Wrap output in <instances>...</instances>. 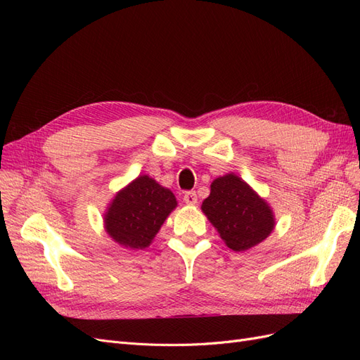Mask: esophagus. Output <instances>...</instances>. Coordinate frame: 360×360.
<instances>
[{
	"instance_id": "1",
	"label": "esophagus",
	"mask_w": 360,
	"mask_h": 360,
	"mask_svg": "<svg viewBox=\"0 0 360 360\" xmlns=\"http://www.w3.org/2000/svg\"><path fill=\"white\" fill-rule=\"evenodd\" d=\"M183 201L186 202V204H189V205H195L198 202V197H197V193H195L193 191H189V192H186L184 193V197H183Z\"/></svg>"
}]
</instances>
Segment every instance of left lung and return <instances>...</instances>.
<instances>
[{
  "label": "left lung",
  "mask_w": 360,
  "mask_h": 360,
  "mask_svg": "<svg viewBox=\"0 0 360 360\" xmlns=\"http://www.w3.org/2000/svg\"><path fill=\"white\" fill-rule=\"evenodd\" d=\"M201 210L236 252L257 246L275 228V214L266 200L233 172L213 180Z\"/></svg>",
  "instance_id": "left-lung-1"
}]
</instances>
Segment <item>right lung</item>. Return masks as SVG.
I'll return each instance as SVG.
<instances>
[{"instance_id":"1","label":"right lung","mask_w":360,"mask_h":360,"mask_svg":"<svg viewBox=\"0 0 360 360\" xmlns=\"http://www.w3.org/2000/svg\"><path fill=\"white\" fill-rule=\"evenodd\" d=\"M177 207L174 193L148 176H139L114 197L105 212V230L130 249L150 246L162 224Z\"/></svg>"}]
</instances>
